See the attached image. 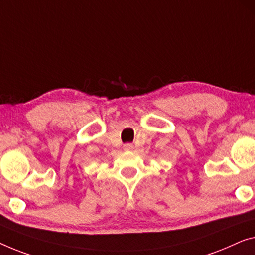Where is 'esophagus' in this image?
<instances>
[{
	"mask_svg": "<svg viewBox=\"0 0 255 255\" xmlns=\"http://www.w3.org/2000/svg\"><path fill=\"white\" fill-rule=\"evenodd\" d=\"M132 147H134V146H132V144H125V145H124V149L125 150H132Z\"/></svg>",
	"mask_w": 255,
	"mask_h": 255,
	"instance_id": "obj_1",
	"label": "esophagus"
}]
</instances>
